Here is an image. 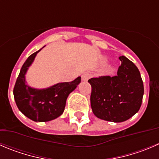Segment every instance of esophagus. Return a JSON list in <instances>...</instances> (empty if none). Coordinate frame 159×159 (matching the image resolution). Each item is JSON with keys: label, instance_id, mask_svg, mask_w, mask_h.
<instances>
[{"label": "esophagus", "instance_id": "1", "mask_svg": "<svg viewBox=\"0 0 159 159\" xmlns=\"http://www.w3.org/2000/svg\"><path fill=\"white\" fill-rule=\"evenodd\" d=\"M91 76H92V75H91L90 73L85 72V73H84L81 75V80H82V81H88V80L91 78Z\"/></svg>", "mask_w": 159, "mask_h": 159}]
</instances>
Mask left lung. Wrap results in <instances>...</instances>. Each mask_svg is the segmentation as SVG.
<instances>
[{
	"label": "left lung",
	"instance_id": "obj_1",
	"mask_svg": "<svg viewBox=\"0 0 159 159\" xmlns=\"http://www.w3.org/2000/svg\"><path fill=\"white\" fill-rule=\"evenodd\" d=\"M119 59L121 65L116 76L89 80L93 113L98 118L116 123L127 120L136 114L144 95V84L138 67L126 57Z\"/></svg>",
	"mask_w": 159,
	"mask_h": 159
}]
</instances>
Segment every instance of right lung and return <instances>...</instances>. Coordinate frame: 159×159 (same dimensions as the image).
<instances>
[{"label": "right lung", "mask_w": 159, "mask_h": 159, "mask_svg": "<svg viewBox=\"0 0 159 159\" xmlns=\"http://www.w3.org/2000/svg\"><path fill=\"white\" fill-rule=\"evenodd\" d=\"M41 50L30 55L24 63L15 82L13 93L18 109L25 116L35 122H47L57 118L64 112L66 100L69 94L81 82V77L70 82L58 83L44 89L29 87L25 84V75Z\"/></svg>", "instance_id": "obj_1"}]
</instances>
